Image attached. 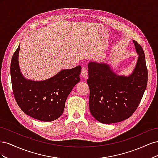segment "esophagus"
Wrapping results in <instances>:
<instances>
[{"mask_svg": "<svg viewBox=\"0 0 158 158\" xmlns=\"http://www.w3.org/2000/svg\"><path fill=\"white\" fill-rule=\"evenodd\" d=\"M81 74H82V77L84 79L88 78V69L86 67H83L82 69V71H81Z\"/></svg>", "mask_w": 158, "mask_h": 158, "instance_id": "34e87169", "label": "esophagus"}]
</instances>
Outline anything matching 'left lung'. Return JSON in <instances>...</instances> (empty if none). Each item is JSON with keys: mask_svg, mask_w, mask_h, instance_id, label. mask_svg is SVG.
I'll list each match as a JSON object with an SVG mask.
<instances>
[{"mask_svg": "<svg viewBox=\"0 0 158 158\" xmlns=\"http://www.w3.org/2000/svg\"><path fill=\"white\" fill-rule=\"evenodd\" d=\"M138 58L128 76L115 74L105 63L89 62L88 79L89 107L99 122L111 124L123 121L136 111L148 82V69L142 47L133 41Z\"/></svg>", "mask_w": 158, "mask_h": 158, "instance_id": "8db88e82", "label": "left lung"}]
</instances>
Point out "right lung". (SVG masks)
Masks as SVG:
<instances>
[{"mask_svg":"<svg viewBox=\"0 0 158 158\" xmlns=\"http://www.w3.org/2000/svg\"><path fill=\"white\" fill-rule=\"evenodd\" d=\"M20 45L12 56L10 76L13 94L22 111L37 120L50 122L63 113L65 102L74 85L80 82L81 66L62 70L43 81L27 80L18 63Z\"/></svg>","mask_w":158,"mask_h":158,"instance_id":"obj_1","label":"right lung"}]
</instances>
